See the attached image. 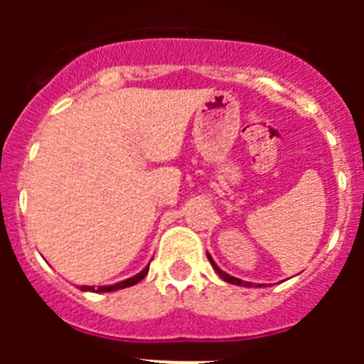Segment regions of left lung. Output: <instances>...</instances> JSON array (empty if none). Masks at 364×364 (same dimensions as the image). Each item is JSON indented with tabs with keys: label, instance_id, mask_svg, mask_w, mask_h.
I'll return each mask as SVG.
<instances>
[{
	"label": "left lung",
	"instance_id": "8db88e82",
	"mask_svg": "<svg viewBox=\"0 0 364 364\" xmlns=\"http://www.w3.org/2000/svg\"><path fill=\"white\" fill-rule=\"evenodd\" d=\"M208 259H210L211 266H213V269H215V272H217V275H218V277L222 279V281L230 282V284H237V286H246V288H252V282H244V281H240V279H237V277H233V275H230V273L222 272V269L218 268L217 264H215V260L211 259V255H210V253H208ZM259 286H262V284H259Z\"/></svg>",
	"mask_w": 364,
	"mask_h": 364
}]
</instances>
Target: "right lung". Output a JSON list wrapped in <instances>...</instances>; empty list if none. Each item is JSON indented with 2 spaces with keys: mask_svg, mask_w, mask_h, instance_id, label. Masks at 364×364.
I'll list each match as a JSON object with an SVG mask.
<instances>
[{
  "mask_svg": "<svg viewBox=\"0 0 364 364\" xmlns=\"http://www.w3.org/2000/svg\"><path fill=\"white\" fill-rule=\"evenodd\" d=\"M147 272H149V266H146V268H144L142 272L136 273V275H133V277L125 279V281L117 282V284H111V286H98V288H95V286H82L80 290H82V291H95V294H105V291L124 290V288H129V286H133V284H136V282L142 281V279L147 275Z\"/></svg>",
  "mask_w": 364,
  "mask_h": 364,
  "instance_id": "add662e5",
  "label": "right lung"
}]
</instances>
